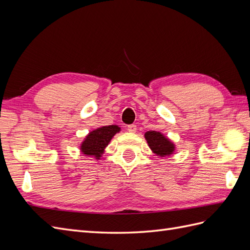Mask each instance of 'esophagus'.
I'll list each match as a JSON object with an SVG mask.
<instances>
[{
    "instance_id": "34e87169",
    "label": "esophagus",
    "mask_w": 250,
    "mask_h": 250,
    "mask_svg": "<svg viewBox=\"0 0 250 250\" xmlns=\"http://www.w3.org/2000/svg\"><path fill=\"white\" fill-rule=\"evenodd\" d=\"M127 130L129 132H135L137 131V125L131 124V125H128L127 126Z\"/></svg>"
}]
</instances>
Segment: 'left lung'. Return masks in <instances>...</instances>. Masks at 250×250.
<instances>
[{
    "mask_svg": "<svg viewBox=\"0 0 250 250\" xmlns=\"http://www.w3.org/2000/svg\"><path fill=\"white\" fill-rule=\"evenodd\" d=\"M145 139L149 148L157 156H170L175 151V144L171 142L167 137H165L160 131H147L145 133Z\"/></svg>",
    "mask_w": 250,
    "mask_h": 250,
    "instance_id": "left-lung-1",
    "label": "left lung"
}]
</instances>
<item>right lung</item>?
<instances>
[{"label":"right lung","mask_w":250,"mask_h":250,"mask_svg":"<svg viewBox=\"0 0 250 250\" xmlns=\"http://www.w3.org/2000/svg\"><path fill=\"white\" fill-rule=\"evenodd\" d=\"M120 131L121 128L118 125H108L88 132L80 145L81 153L85 156H93L95 160H100L113 135Z\"/></svg>","instance_id":"add662e5"}]
</instances>
